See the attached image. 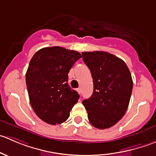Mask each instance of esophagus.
Segmentation results:
<instances>
[{
  "mask_svg": "<svg viewBox=\"0 0 156 156\" xmlns=\"http://www.w3.org/2000/svg\"><path fill=\"white\" fill-rule=\"evenodd\" d=\"M76 90L78 91V93L79 94H81V88H78V89H76Z\"/></svg>",
  "mask_w": 156,
  "mask_h": 156,
  "instance_id": "obj_1",
  "label": "esophagus"
}]
</instances>
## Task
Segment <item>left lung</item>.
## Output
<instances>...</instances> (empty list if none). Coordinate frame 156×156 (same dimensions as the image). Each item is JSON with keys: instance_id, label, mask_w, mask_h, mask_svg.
I'll return each mask as SVG.
<instances>
[{"instance_id": "8db88e82", "label": "left lung", "mask_w": 156, "mask_h": 156, "mask_svg": "<svg viewBox=\"0 0 156 156\" xmlns=\"http://www.w3.org/2000/svg\"><path fill=\"white\" fill-rule=\"evenodd\" d=\"M83 61L90 70L92 96L82 103L94 127H112L126 112L133 89L130 70L122 59L103 51L83 52Z\"/></svg>"}]
</instances>
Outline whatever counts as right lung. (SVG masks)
Returning a JSON list of instances; mask_svg holds the SVG:
<instances>
[{
    "label": "right lung",
    "mask_w": 156,
    "mask_h": 156,
    "mask_svg": "<svg viewBox=\"0 0 156 156\" xmlns=\"http://www.w3.org/2000/svg\"><path fill=\"white\" fill-rule=\"evenodd\" d=\"M81 53L61 47L39 50L30 60L26 75L30 103L34 112L50 125L65 122L79 99L71 89L68 74Z\"/></svg>",
    "instance_id": "add662e5"
}]
</instances>
